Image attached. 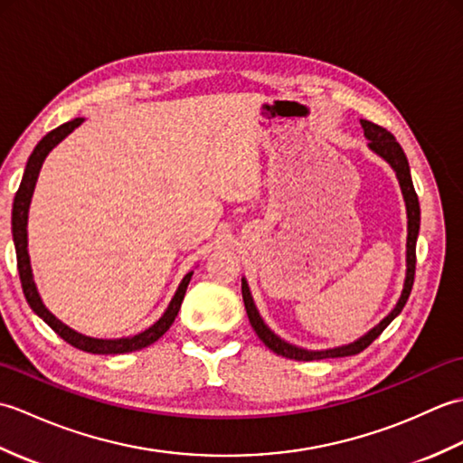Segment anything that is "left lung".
I'll return each mask as SVG.
<instances>
[{
	"label": "left lung",
	"mask_w": 463,
	"mask_h": 463,
	"mask_svg": "<svg viewBox=\"0 0 463 463\" xmlns=\"http://www.w3.org/2000/svg\"><path fill=\"white\" fill-rule=\"evenodd\" d=\"M360 125L364 129V137L368 139L370 149L380 155L383 161H386L392 169H394L402 194H404V203H406V213H408V241H406V280H404V288H402L400 298L396 302L394 310H392L386 318H383L380 324H376L370 332L364 334L362 338L354 340L346 346H338V348H328V350H307V348H298L290 342H284L280 336H277L264 320L260 318V314L254 307L252 294L247 280L242 279V300H244V308H247L249 320L252 324L254 332L259 334V338L264 342V346H269L274 354L279 356L290 358V360H302V362H310V360H324V358H342V356H354V354H360L364 348H368L370 344L376 340L383 328L394 320L402 308L406 307V302L410 298L411 287H414V274H416V241H418V232H420V203H418V194L414 189V183H411V175H410V165L406 159V153L402 149L400 143L396 141V137L390 131L383 129V127L360 119Z\"/></svg>",
	"instance_id": "1"
}]
</instances>
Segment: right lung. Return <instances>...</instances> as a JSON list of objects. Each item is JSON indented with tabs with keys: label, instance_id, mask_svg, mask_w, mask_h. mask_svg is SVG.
Masks as SVG:
<instances>
[{
	"label": "right lung",
	"instance_id": "1",
	"mask_svg": "<svg viewBox=\"0 0 463 463\" xmlns=\"http://www.w3.org/2000/svg\"><path fill=\"white\" fill-rule=\"evenodd\" d=\"M83 123V117H77L73 121H67L63 125H59L57 129L49 131L42 141L35 145L33 153L29 155L25 171H24V179L19 189L15 193L14 199V209H12V234H14V244H15V254H17V270H19V280H22V288L25 294V300L32 310L42 318L45 324L52 326L59 336H61L67 344L80 348L83 352H91V354H125V352H133V350H141L151 346L153 342L159 340L163 334L171 328V324L175 322L176 314H179V308L184 298L186 287H189L193 272L186 274V277L181 280L179 288H176L175 297L171 300L169 307H166L163 317L156 320L153 326L146 330L135 334V336L129 338H115V340H103V338H91L85 336V334L75 332L73 328H69L67 324H63L59 318H55L52 312L45 308V304L39 297L37 287L33 282V274H32V264H29V252H27V213H29V203H32V194L35 189L39 171H42V165L45 161V156L49 151L53 149L55 145L61 143L65 137L75 131L77 127Z\"/></svg>",
	"mask_w": 463,
	"mask_h": 463
}]
</instances>
